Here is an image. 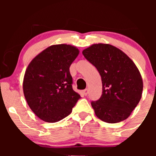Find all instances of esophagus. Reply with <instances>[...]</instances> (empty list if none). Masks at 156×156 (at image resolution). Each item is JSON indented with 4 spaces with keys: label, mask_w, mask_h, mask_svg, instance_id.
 Returning a JSON list of instances; mask_svg holds the SVG:
<instances>
[{
    "label": "esophagus",
    "mask_w": 156,
    "mask_h": 156,
    "mask_svg": "<svg viewBox=\"0 0 156 156\" xmlns=\"http://www.w3.org/2000/svg\"><path fill=\"white\" fill-rule=\"evenodd\" d=\"M83 93L84 95H87V94H88V93H89V90L87 89H85L84 90H83Z\"/></svg>",
    "instance_id": "obj_1"
}]
</instances>
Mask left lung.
<instances>
[{
	"instance_id": "obj_1",
	"label": "left lung",
	"mask_w": 156,
	"mask_h": 156,
	"mask_svg": "<svg viewBox=\"0 0 156 156\" xmlns=\"http://www.w3.org/2000/svg\"><path fill=\"white\" fill-rule=\"evenodd\" d=\"M82 53L101 76L103 94L91 103L95 115L108 123L126 119L142 94V78L135 63L120 49L109 44H93Z\"/></svg>"
}]
</instances>
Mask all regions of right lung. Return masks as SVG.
<instances>
[{
  "instance_id": "obj_1",
  "label": "right lung",
  "mask_w": 156,
  "mask_h": 156,
  "mask_svg": "<svg viewBox=\"0 0 156 156\" xmlns=\"http://www.w3.org/2000/svg\"><path fill=\"white\" fill-rule=\"evenodd\" d=\"M79 52L71 44H53L36 55L27 67L23 93L28 106L42 120H62L70 114L80 98L73 89L69 73Z\"/></svg>"
}]
</instances>
